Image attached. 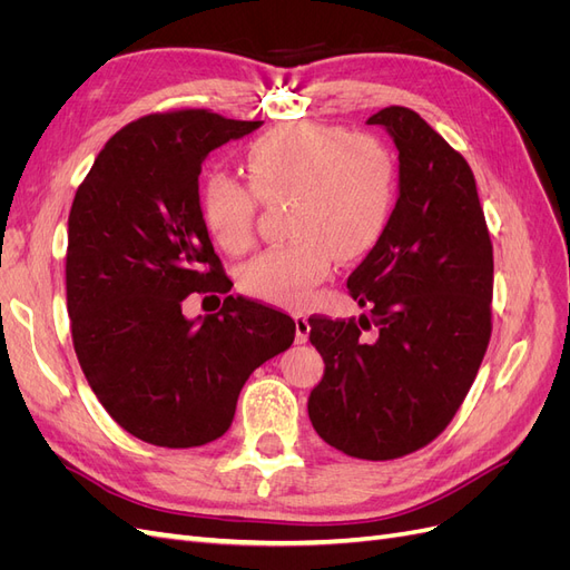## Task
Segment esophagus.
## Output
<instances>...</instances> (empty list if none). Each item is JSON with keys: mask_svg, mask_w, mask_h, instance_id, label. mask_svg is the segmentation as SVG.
<instances>
[{"mask_svg": "<svg viewBox=\"0 0 570 570\" xmlns=\"http://www.w3.org/2000/svg\"><path fill=\"white\" fill-rule=\"evenodd\" d=\"M308 333H312V323H308V318L304 314H297L295 316V342L304 344L308 340Z\"/></svg>", "mask_w": 570, "mask_h": 570, "instance_id": "esophagus-1", "label": "esophagus"}]
</instances>
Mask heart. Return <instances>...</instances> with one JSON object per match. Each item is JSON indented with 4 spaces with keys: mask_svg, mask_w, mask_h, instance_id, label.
Segmentation results:
<instances>
[{
    "mask_svg": "<svg viewBox=\"0 0 570 570\" xmlns=\"http://www.w3.org/2000/svg\"><path fill=\"white\" fill-rule=\"evenodd\" d=\"M249 185L212 176L202 189V218L228 254L254 245L258 202L287 204V245L254 256L239 271L252 297L302 306L331 275L337 254L371 252L387 230L396 164L385 142L340 126L287 124L245 147Z\"/></svg>",
    "mask_w": 570,
    "mask_h": 570,
    "instance_id": "1",
    "label": "heart"
}]
</instances>
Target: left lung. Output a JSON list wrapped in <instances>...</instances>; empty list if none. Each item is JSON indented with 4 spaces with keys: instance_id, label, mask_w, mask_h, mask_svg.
Listing matches in <instances>:
<instances>
[{
    "instance_id": "left-lung-1",
    "label": "left lung",
    "mask_w": 570,
    "mask_h": 570,
    "mask_svg": "<svg viewBox=\"0 0 570 570\" xmlns=\"http://www.w3.org/2000/svg\"><path fill=\"white\" fill-rule=\"evenodd\" d=\"M400 151L387 230L350 275L368 316L312 323L325 373L308 419L335 450L400 459L433 442L469 394L492 333V243L471 166L406 107L373 114ZM371 326L376 335H360Z\"/></svg>"
}]
</instances>
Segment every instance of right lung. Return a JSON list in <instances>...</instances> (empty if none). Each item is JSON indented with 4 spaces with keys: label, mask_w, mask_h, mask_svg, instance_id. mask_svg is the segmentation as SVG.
Instances as JSON below:
<instances>
[{
    "label": "right lung",
    "mask_w": 570,
    "mask_h": 570,
    "mask_svg": "<svg viewBox=\"0 0 570 570\" xmlns=\"http://www.w3.org/2000/svg\"><path fill=\"white\" fill-rule=\"evenodd\" d=\"M262 120L149 114L99 151L68 214L66 302L80 368L137 440L187 450L233 423L247 377L285 352L295 321L228 295L185 318L193 292H230L199 204L202 161Z\"/></svg>",
    "instance_id": "obj_1"
}]
</instances>
